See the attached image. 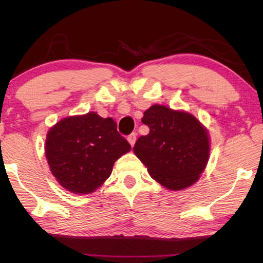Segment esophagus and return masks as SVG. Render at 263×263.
I'll return each instance as SVG.
<instances>
[{
    "instance_id": "34e87169",
    "label": "esophagus",
    "mask_w": 263,
    "mask_h": 263,
    "mask_svg": "<svg viewBox=\"0 0 263 263\" xmlns=\"http://www.w3.org/2000/svg\"><path fill=\"white\" fill-rule=\"evenodd\" d=\"M136 140H137V133H132V135H130V136L127 137V141L130 142V145H131V146L135 145Z\"/></svg>"
}]
</instances>
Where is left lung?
Here are the masks:
<instances>
[{"instance_id": "8db88e82", "label": "left lung", "mask_w": 263, "mask_h": 263, "mask_svg": "<svg viewBox=\"0 0 263 263\" xmlns=\"http://www.w3.org/2000/svg\"><path fill=\"white\" fill-rule=\"evenodd\" d=\"M141 122L149 133L138 138L133 152L151 177L172 191L196 183L210 158L206 127L188 111L160 104L149 106Z\"/></svg>"}]
</instances>
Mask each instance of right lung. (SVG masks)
<instances>
[{
  "instance_id": "1",
  "label": "right lung",
  "mask_w": 263,
  "mask_h": 263,
  "mask_svg": "<svg viewBox=\"0 0 263 263\" xmlns=\"http://www.w3.org/2000/svg\"><path fill=\"white\" fill-rule=\"evenodd\" d=\"M130 151L114 119L102 118L95 111L61 118L50 127L45 139L52 175L75 195L99 189L111 175L115 162Z\"/></svg>"
}]
</instances>
